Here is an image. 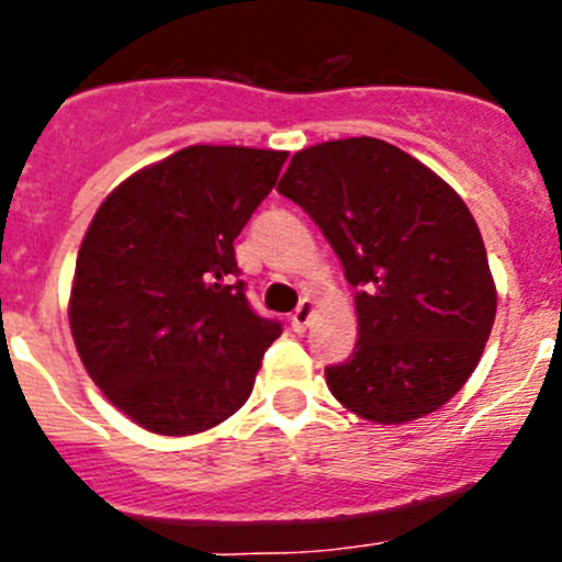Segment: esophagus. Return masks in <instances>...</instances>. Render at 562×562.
Returning <instances> with one entry per match:
<instances>
[{"label": "esophagus", "mask_w": 562, "mask_h": 562, "mask_svg": "<svg viewBox=\"0 0 562 562\" xmlns=\"http://www.w3.org/2000/svg\"><path fill=\"white\" fill-rule=\"evenodd\" d=\"M312 312H315V304H312L310 297H304V301L297 304V310L290 315V324H292V329L297 331V335H301V331H304L306 326H310Z\"/></svg>", "instance_id": "1"}]
</instances>
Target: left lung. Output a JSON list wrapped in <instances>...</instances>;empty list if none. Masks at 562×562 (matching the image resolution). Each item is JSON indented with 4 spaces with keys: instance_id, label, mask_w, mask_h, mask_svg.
<instances>
[{
    "instance_id": "left-lung-1",
    "label": "left lung",
    "mask_w": 562,
    "mask_h": 562,
    "mask_svg": "<svg viewBox=\"0 0 562 562\" xmlns=\"http://www.w3.org/2000/svg\"><path fill=\"white\" fill-rule=\"evenodd\" d=\"M278 193L310 213L357 290L355 351L326 366L335 400L376 425L441 408L479 366L498 304L459 193L376 137L297 151Z\"/></svg>"
}]
</instances>
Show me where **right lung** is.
Masks as SVG:
<instances>
[{
    "instance_id": "add662e5",
    "label": "right lung",
    "mask_w": 562,
    "mask_h": 562,
    "mask_svg": "<svg viewBox=\"0 0 562 562\" xmlns=\"http://www.w3.org/2000/svg\"><path fill=\"white\" fill-rule=\"evenodd\" d=\"M284 160L188 146L114 188L83 236L72 340L114 408L151 434H202L236 414L281 335L247 301L233 241Z\"/></svg>"
}]
</instances>
